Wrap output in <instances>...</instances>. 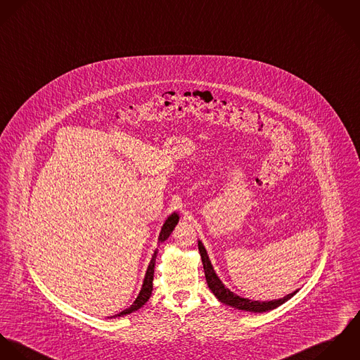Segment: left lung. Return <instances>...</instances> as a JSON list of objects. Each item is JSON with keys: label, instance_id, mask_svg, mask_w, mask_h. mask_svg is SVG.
<instances>
[{"label": "left lung", "instance_id": "1", "mask_svg": "<svg viewBox=\"0 0 360 360\" xmlns=\"http://www.w3.org/2000/svg\"><path fill=\"white\" fill-rule=\"evenodd\" d=\"M199 251L201 262H202V268H204V275H205V280H207V284H208L210 290L212 291V294L222 304H225L228 307H232V308L240 309V311H245V312L262 314V312H268V311H272V309L278 308L281 304H284L285 301H288L291 297H294L298 292V290H295L294 292H290L283 298L272 300V301H252V300H248V298H243L238 294H235L233 291H231L228 287H225L222 280L218 278L201 240H199Z\"/></svg>", "mask_w": 360, "mask_h": 360}]
</instances>
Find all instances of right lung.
I'll list each match as a JSON object with an SVG mask.
<instances>
[{"label": "right lung", "instance_id": "add662e5", "mask_svg": "<svg viewBox=\"0 0 360 360\" xmlns=\"http://www.w3.org/2000/svg\"><path fill=\"white\" fill-rule=\"evenodd\" d=\"M178 221H179V215H178L176 212H172V214L165 219L164 225L161 226L160 235H159V243H162V241H165V240L169 238V235L172 233V231H174V228L176 226ZM156 257H158V248L155 250V252H153V255H152V259H150L149 266H148V269H146V275H145V279H143V284H142L141 291H139L136 300L134 301V304H132L129 308L124 309L120 314H117V315H115V316H110V319H112V318H120V316H124V315H129V314L138 311L139 308H142V307L148 302V300H149L150 295H152V290H153V275H155Z\"/></svg>", "mask_w": 360, "mask_h": 360}]
</instances>
